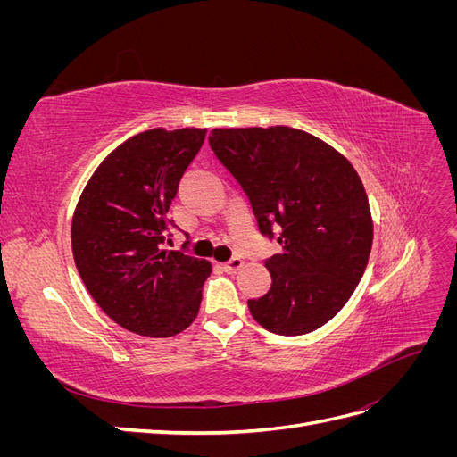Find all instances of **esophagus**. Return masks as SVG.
<instances>
[{"label":"esophagus","mask_w":457,"mask_h":457,"mask_svg":"<svg viewBox=\"0 0 457 457\" xmlns=\"http://www.w3.org/2000/svg\"><path fill=\"white\" fill-rule=\"evenodd\" d=\"M242 267H244V259H240V257H234V259H230L228 262H225V265H223V269L228 274H237Z\"/></svg>","instance_id":"obj_1"}]
</instances>
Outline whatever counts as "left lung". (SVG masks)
<instances>
[{
    "label": "left lung",
    "instance_id": "left-lung-1",
    "mask_svg": "<svg viewBox=\"0 0 457 457\" xmlns=\"http://www.w3.org/2000/svg\"><path fill=\"white\" fill-rule=\"evenodd\" d=\"M215 156L237 177L259 230L282 252L265 267L270 289L247 301L272 334L303 336L329 322L361 282L373 220L361 175L341 152L287 126L213 129Z\"/></svg>",
    "mask_w": 457,
    "mask_h": 457
}]
</instances>
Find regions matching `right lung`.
Returning <instances> with one entry per match:
<instances>
[{
    "instance_id": "obj_1",
    "label": "right lung",
    "mask_w": 457,
    "mask_h": 457,
    "mask_svg": "<svg viewBox=\"0 0 457 457\" xmlns=\"http://www.w3.org/2000/svg\"><path fill=\"white\" fill-rule=\"evenodd\" d=\"M205 131L148 129L101 162L72 217V253L87 292L116 324L171 337L200 311L212 262L162 247L177 187Z\"/></svg>"
}]
</instances>
